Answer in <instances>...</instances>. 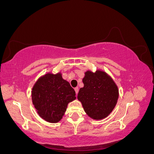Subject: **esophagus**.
I'll list each match as a JSON object with an SVG mask.
<instances>
[{"mask_svg":"<svg viewBox=\"0 0 154 154\" xmlns=\"http://www.w3.org/2000/svg\"><path fill=\"white\" fill-rule=\"evenodd\" d=\"M74 91H75V92H76V94L77 95L78 93V87H76L75 88H74Z\"/></svg>","mask_w":154,"mask_h":154,"instance_id":"1","label":"esophagus"}]
</instances>
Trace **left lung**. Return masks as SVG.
<instances>
[{"instance_id": "obj_1", "label": "left lung", "mask_w": 154, "mask_h": 154, "mask_svg": "<svg viewBox=\"0 0 154 154\" xmlns=\"http://www.w3.org/2000/svg\"><path fill=\"white\" fill-rule=\"evenodd\" d=\"M82 81L84 86L79 91L77 97L85 113L92 119H105L117 104V85L110 75L101 69L94 72L88 70Z\"/></svg>"}]
</instances>
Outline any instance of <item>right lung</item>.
Here are the masks:
<instances>
[{"label": "right lung", "instance_id": "right-lung-1", "mask_svg": "<svg viewBox=\"0 0 154 154\" xmlns=\"http://www.w3.org/2000/svg\"><path fill=\"white\" fill-rule=\"evenodd\" d=\"M76 93L62 74L48 72L35 82L31 91L32 104L41 118L51 123L59 122Z\"/></svg>", "mask_w": 154, "mask_h": 154}]
</instances>
